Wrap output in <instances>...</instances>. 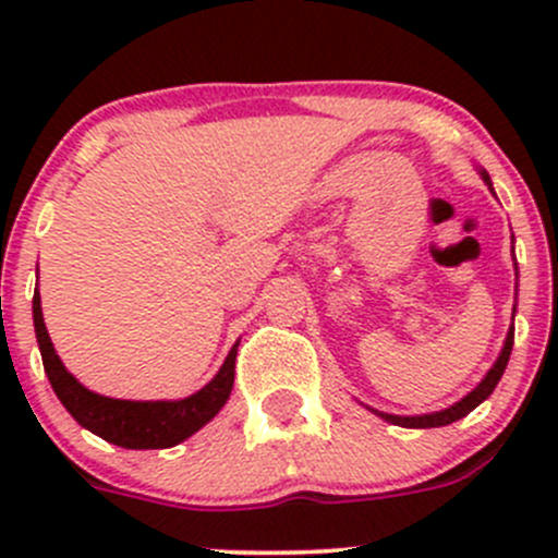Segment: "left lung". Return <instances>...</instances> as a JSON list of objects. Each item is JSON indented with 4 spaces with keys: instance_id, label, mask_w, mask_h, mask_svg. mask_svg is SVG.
<instances>
[{
    "instance_id": "left-lung-1",
    "label": "left lung",
    "mask_w": 558,
    "mask_h": 558,
    "mask_svg": "<svg viewBox=\"0 0 558 558\" xmlns=\"http://www.w3.org/2000/svg\"><path fill=\"white\" fill-rule=\"evenodd\" d=\"M483 180H486L488 185H492V180H488L486 172H481ZM510 351H513V326H510L508 331V340H505V348L502 353H499V359L494 362V367L488 369L486 378L481 380L475 388H472L470 393H466L464 399H459V402L451 404V408L440 410V413H426V415H391V413H375L380 415V418H386L388 424H397V426H408V429H435V426H448L453 424V421L464 418L466 413H472V410L477 408V404L483 402L486 397H492V391L497 388L499 378H502L505 367H508V359H510Z\"/></svg>"
}]
</instances>
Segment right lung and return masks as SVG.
Returning a JSON list of instances; mask_svg holds the SVG:
<instances>
[{
  "label": "right lung",
  "instance_id": "right-lung-1",
  "mask_svg": "<svg viewBox=\"0 0 558 558\" xmlns=\"http://www.w3.org/2000/svg\"><path fill=\"white\" fill-rule=\"evenodd\" d=\"M35 313V331L43 353L45 375L53 386L56 397L61 399L72 418L88 432L99 435L112 446L132 448V451H148V448H172L199 432L210 418H216L218 410L227 404L229 393L234 386V359H238V345L229 351L227 362L218 369L216 378L205 388L185 399L174 402H132V399H110L102 393L88 391L86 386L77 384L75 375L66 373L50 342L48 329L43 320V307H39V294L32 302Z\"/></svg>",
  "mask_w": 558,
  "mask_h": 558
}]
</instances>
